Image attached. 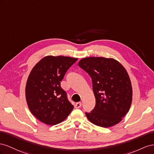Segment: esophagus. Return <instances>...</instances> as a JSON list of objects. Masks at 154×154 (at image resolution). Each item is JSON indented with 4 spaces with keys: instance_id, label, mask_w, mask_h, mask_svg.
Returning <instances> with one entry per match:
<instances>
[{
    "instance_id": "1",
    "label": "esophagus",
    "mask_w": 154,
    "mask_h": 154,
    "mask_svg": "<svg viewBox=\"0 0 154 154\" xmlns=\"http://www.w3.org/2000/svg\"><path fill=\"white\" fill-rule=\"evenodd\" d=\"M81 105H82L81 102H78L75 104V107L76 108H79L81 107Z\"/></svg>"
}]
</instances>
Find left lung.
Wrapping results in <instances>:
<instances>
[{
  "label": "left lung",
  "instance_id": "8db88e82",
  "mask_svg": "<svg viewBox=\"0 0 154 154\" xmlns=\"http://www.w3.org/2000/svg\"><path fill=\"white\" fill-rule=\"evenodd\" d=\"M79 66L92 80L95 106L86 116L91 122L109 128L120 122L128 112L132 101V87L128 73L113 58H83Z\"/></svg>",
  "mask_w": 154,
  "mask_h": 154
}]
</instances>
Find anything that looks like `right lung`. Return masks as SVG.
<instances>
[{"mask_svg":"<svg viewBox=\"0 0 154 154\" xmlns=\"http://www.w3.org/2000/svg\"><path fill=\"white\" fill-rule=\"evenodd\" d=\"M77 58L48 55L35 65L27 79L26 99L30 112L48 125L63 122L73 106L60 87V82Z\"/></svg>","mask_w":154,"mask_h":154,"instance_id":"right-lung-1","label":"right lung"}]
</instances>
